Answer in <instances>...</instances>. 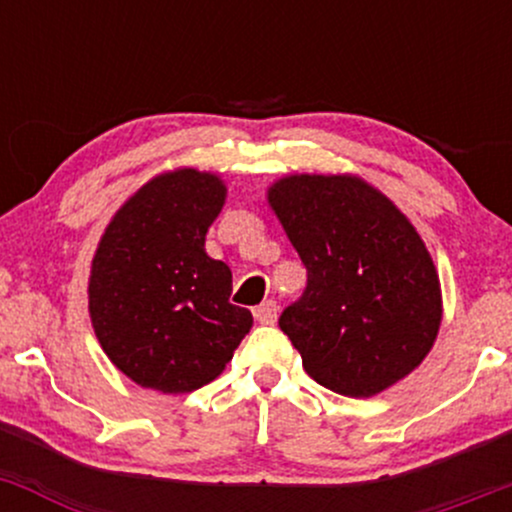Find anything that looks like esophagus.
<instances>
[{"label":"esophagus","mask_w":512,"mask_h":512,"mask_svg":"<svg viewBox=\"0 0 512 512\" xmlns=\"http://www.w3.org/2000/svg\"><path fill=\"white\" fill-rule=\"evenodd\" d=\"M252 313H255V320L260 322V325H274L276 313H279V305H276V301H264L262 305H257Z\"/></svg>","instance_id":"1"}]
</instances>
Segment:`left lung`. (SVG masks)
<instances>
[{
    "mask_svg": "<svg viewBox=\"0 0 512 512\" xmlns=\"http://www.w3.org/2000/svg\"><path fill=\"white\" fill-rule=\"evenodd\" d=\"M269 204L308 272L279 317L305 373L337 395L370 397L419 366L440 327V284L402 211L346 175H291Z\"/></svg>",
    "mask_w": 512,
    "mask_h": 512,
    "instance_id": "left-lung-1",
    "label": "left lung"
}]
</instances>
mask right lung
I'll return each instance as SVG.
<instances>
[{
    "mask_svg": "<svg viewBox=\"0 0 512 512\" xmlns=\"http://www.w3.org/2000/svg\"><path fill=\"white\" fill-rule=\"evenodd\" d=\"M226 187L185 168L144 185L115 214L93 257L88 310L110 361L149 390L211 383L252 327L228 303L231 269L204 250Z\"/></svg>",
    "mask_w": 512,
    "mask_h": 512,
    "instance_id": "1",
    "label": "right lung"
}]
</instances>
